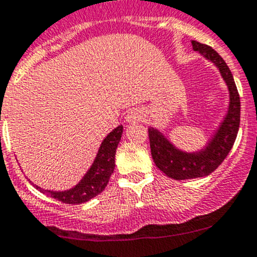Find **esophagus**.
<instances>
[{
	"mask_svg": "<svg viewBox=\"0 0 257 257\" xmlns=\"http://www.w3.org/2000/svg\"><path fill=\"white\" fill-rule=\"evenodd\" d=\"M143 112L140 111V109L138 108H133L131 111H128V113H127L126 116V121L127 122H138L140 121L141 118H143Z\"/></svg>",
	"mask_w": 257,
	"mask_h": 257,
	"instance_id": "1",
	"label": "esophagus"
}]
</instances>
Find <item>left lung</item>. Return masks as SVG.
<instances>
[{
    "mask_svg": "<svg viewBox=\"0 0 257 257\" xmlns=\"http://www.w3.org/2000/svg\"><path fill=\"white\" fill-rule=\"evenodd\" d=\"M193 49L203 54L208 60L213 62L226 80L229 90V107L226 118L216 133L214 138L209 141L208 146L199 153L187 154L175 149L163 134L150 127L149 128V140H150L151 156L155 161L156 167L165 175L177 180L193 179L209 175L226 159L233 146L240 127V94L234 84L233 77L227 67L226 62L214 49L206 44L192 41Z\"/></svg>",
    "mask_w": 257,
    "mask_h": 257,
    "instance_id": "1",
    "label": "left lung"
}]
</instances>
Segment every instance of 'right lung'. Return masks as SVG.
<instances>
[{
	"label": "right lung",
	"mask_w": 257,
	"mask_h": 257,
	"mask_svg": "<svg viewBox=\"0 0 257 257\" xmlns=\"http://www.w3.org/2000/svg\"><path fill=\"white\" fill-rule=\"evenodd\" d=\"M122 130L123 127L118 126L107 135L99 148L93 165L90 167L84 178L80 180L79 184L75 185L74 188L65 192H51V190L43 189L38 185H34V187L44 194L67 204L85 203L87 200L98 195L106 188L109 177L114 170V155H116V149L121 140Z\"/></svg>",
	"instance_id": "obj_1"
}]
</instances>
